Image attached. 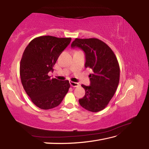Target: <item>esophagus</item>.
<instances>
[{"label":"esophagus","instance_id":"esophagus-1","mask_svg":"<svg viewBox=\"0 0 149 149\" xmlns=\"http://www.w3.org/2000/svg\"><path fill=\"white\" fill-rule=\"evenodd\" d=\"M70 84L71 86L72 87H78L80 86V84L79 83H75V82H72V81H70Z\"/></svg>","mask_w":149,"mask_h":149}]
</instances>
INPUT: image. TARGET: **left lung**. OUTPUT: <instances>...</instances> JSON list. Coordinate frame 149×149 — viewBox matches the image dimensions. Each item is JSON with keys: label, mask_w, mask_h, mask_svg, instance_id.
Instances as JSON below:
<instances>
[{"label": "left lung", "mask_w": 149, "mask_h": 149, "mask_svg": "<svg viewBox=\"0 0 149 149\" xmlns=\"http://www.w3.org/2000/svg\"><path fill=\"white\" fill-rule=\"evenodd\" d=\"M72 48L79 47L86 57L85 67L91 69L90 86L82 84L85 95L79 100L80 105L89 111L98 112L109 104L118 87L120 66L111 49L97 38H75Z\"/></svg>", "instance_id": "1"}]
</instances>
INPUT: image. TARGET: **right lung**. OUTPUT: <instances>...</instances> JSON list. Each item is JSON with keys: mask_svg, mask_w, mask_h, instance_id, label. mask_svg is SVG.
<instances>
[{"mask_svg": "<svg viewBox=\"0 0 149 149\" xmlns=\"http://www.w3.org/2000/svg\"><path fill=\"white\" fill-rule=\"evenodd\" d=\"M71 38L42 36L33 39L22 55L20 75L24 89L33 104L42 109L59 106L70 88L68 80L59 81L48 75Z\"/></svg>", "mask_w": 149, "mask_h": 149, "instance_id": "right-lung-1", "label": "right lung"}]
</instances>
